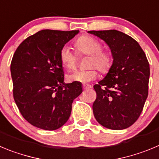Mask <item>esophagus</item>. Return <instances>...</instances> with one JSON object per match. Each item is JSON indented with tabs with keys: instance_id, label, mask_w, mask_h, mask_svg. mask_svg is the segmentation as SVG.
Listing matches in <instances>:
<instances>
[{
	"instance_id": "1",
	"label": "esophagus",
	"mask_w": 159,
	"mask_h": 159,
	"mask_svg": "<svg viewBox=\"0 0 159 159\" xmlns=\"http://www.w3.org/2000/svg\"><path fill=\"white\" fill-rule=\"evenodd\" d=\"M91 87V86L89 85V84H84V85H83V88H84V90L90 89Z\"/></svg>"
}]
</instances>
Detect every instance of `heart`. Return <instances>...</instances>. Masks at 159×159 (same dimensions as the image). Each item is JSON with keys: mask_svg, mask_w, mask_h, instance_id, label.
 Masks as SVG:
<instances>
[{"mask_svg": "<svg viewBox=\"0 0 159 159\" xmlns=\"http://www.w3.org/2000/svg\"><path fill=\"white\" fill-rule=\"evenodd\" d=\"M77 53L80 56H89L87 61V70H74L67 75L71 82L88 83L95 80L98 75L97 68L101 73L110 72L113 65V57L110 52L103 50L102 45L99 41L89 35H83L75 43ZM60 61L64 67L72 68L75 66L77 56L69 46H62L59 53Z\"/></svg>", "mask_w": 159, "mask_h": 159, "instance_id": "1", "label": "heart"}]
</instances>
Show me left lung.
I'll list each match as a JSON object with an SVG mask.
<instances>
[{
    "label": "left lung",
    "mask_w": 159,
    "mask_h": 159,
    "mask_svg": "<svg viewBox=\"0 0 159 159\" xmlns=\"http://www.w3.org/2000/svg\"><path fill=\"white\" fill-rule=\"evenodd\" d=\"M111 50L110 72L94 86L93 113L97 121L113 130L127 129L139 118L148 95L150 66L139 43L116 30H90Z\"/></svg>",
    "instance_id": "left-lung-1"
}]
</instances>
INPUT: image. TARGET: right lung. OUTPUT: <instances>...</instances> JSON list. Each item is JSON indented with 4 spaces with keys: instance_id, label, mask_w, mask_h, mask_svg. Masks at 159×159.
<instances>
[{
    "instance_id": "1",
    "label": "right lung",
    "mask_w": 159,
    "mask_h": 159,
    "mask_svg": "<svg viewBox=\"0 0 159 159\" xmlns=\"http://www.w3.org/2000/svg\"><path fill=\"white\" fill-rule=\"evenodd\" d=\"M79 30H43L23 41L11 62L13 97L33 126L56 130L69 118L73 100L83 92L79 82L65 84L59 53Z\"/></svg>"
}]
</instances>
